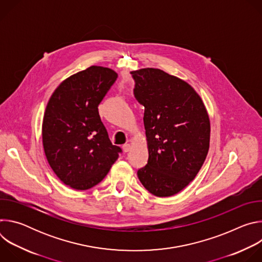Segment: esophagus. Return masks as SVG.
<instances>
[{
	"label": "esophagus",
	"instance_id": "34e87169",
	"mask_svg": "<svg viewBox=\"0 0 262 262\" xmlns=\"http://www.w3.org/2000/svg\"><path fill=\"white\" fill-rule=\"evenodd\" d=\"M122 149H123L124 152H128V151L130 150V145H129V144H124V145L122 146Z\"/></svg>",
	"mask_w": 262,
	"mask_h": 262
}]
</instances>
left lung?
<instances>
[{
    "label": "left lung",
    "mask_w": 262,
    "mask_h": 262,
    "mask_svg": "<svg viewBox=\"0 0 262 262\" xmlns=\"http://www.w3.org/2000/svg\"><path fill=\"white\" fill-rule=\"evenodd\" d=\"M144 105L148 162L137 174L155 196L170 197L198 174L209 149L210 121L194 88L158 68L130 71Z\"/></svg>",
    "instance_id": "obj_1"
}]
</instances>
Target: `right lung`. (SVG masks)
Returning a JSON list of instances; mask_svg holds the SVG:
<instances>
[{
    "mask_svg": "<svg viewBox=\"0 0 262 262\" xmlns=\"http://www.w3.org/2000/svg\"><path fill=\"white\" fill-rule=\"evenodd\" d=\"M118 77L111 68L90 66L64 80L52 94L42 121L47 160L70 188L91 189L121 152L111 143L98 104Z\"/></svg>",
    "mask_w": 262,
    "mask_h": 262,
    "instance_id": "right-lung-1",
    "label": "right lung"
}]
</instances>
